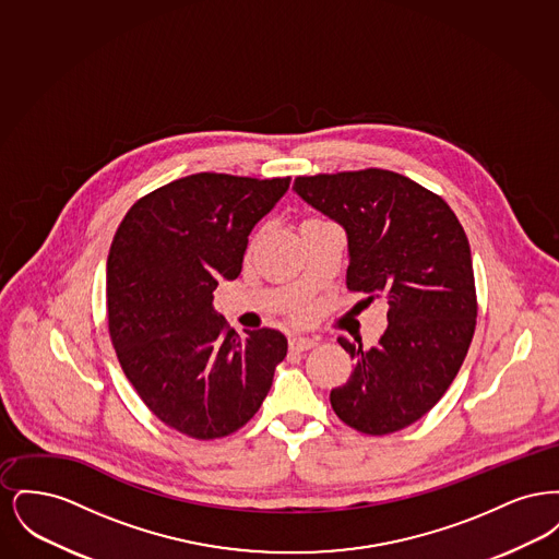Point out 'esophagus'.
Returning <instances> with one entry per match:
<instances>
[{
    "label": "esophagus",
    "mask_w": 559,
    "mask_h": 559,
    "mask_svg": "<svg viewBox=\"0 0 559 559\" xmlns=\"http://www.w3.org/2000/svg\"><path fill=\"white\" fill-rule=\"evenodd\" d=\"M314 346H317V340H310V337L295 335V337L289 340V347H292L293 352H306V349Z\"/></svg>",
    "instance_id": "esophagus-1"
}]
</instances>
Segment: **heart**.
Listing matches in <instances>:
<instances>
[{
  "label": "heart",
  "instance_id": "heart-1",
  "mask_svg": "<svg viewBox=\"0 0 559 559\" xmlns=\"http://www.w3.org/2000/svg\"><path fill=\"white\" fill-rule=\"evenodd\" d=\"M308 219H314V217H308Z\"/></svg>",
  "mask_w": 559,
  "mask_h": 559
}]
</instances>
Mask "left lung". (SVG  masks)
<instances>
[{
  "mask_svg": "<svg viewBox=\"0 0 559 559\" xmlns=\"http://www.w3.org/2000/svg\"><path fill=\"white\" fill-rule=\"evenodd\" d=\"M295 192L347 233V289L388 301V329L371 349L340 337L356 360L331 406L369 436L429 413L461 369L478 297L467 235L449 203L390 169L297 176Z\"/></svg>",
  "mask_w": 559,
  "mask_h": 559,
  "instance_id": "left-lung-1",
  "label": "left lung"
}]
</instances>
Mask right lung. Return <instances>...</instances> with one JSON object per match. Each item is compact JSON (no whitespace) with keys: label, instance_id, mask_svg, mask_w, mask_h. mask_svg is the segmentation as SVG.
Instances as JSON below:
<instances>
[{"label":"right lung","instance_id":"right-lung-1","mask_svg":"<svg viewBox=\"0 0 559 559\" xmlns=\"http://www.w3.org/2000/svg\"><path fill=\"white\" fill-rule=\"evenodd\" d=\"M292 178L192 174L138 199L107 260L108 335L135 394L194 440L235 433L262 406L287 356L281 331L237 335L213 310L249 233Z\"/></svg>","mask_w":559,"mask_h":559}]
</instances>
